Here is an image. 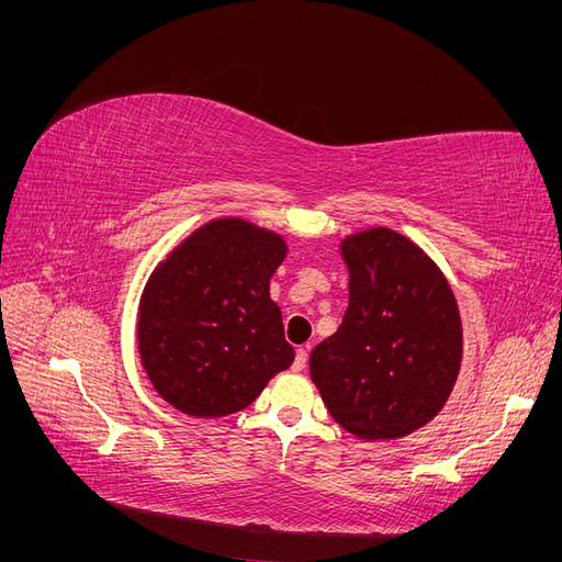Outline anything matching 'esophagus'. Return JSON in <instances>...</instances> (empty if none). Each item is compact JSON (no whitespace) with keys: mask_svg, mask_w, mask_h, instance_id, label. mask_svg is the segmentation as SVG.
Segmentation results:
<instances>
[{"mask_svg":"<svg viewBox=\"0 0 562 562\" xmlns=\"http://www.w3.org/2000/svg\"><path fill=\"white\" fill-rule=\"evenodd\" d=\"M307 359H310V347H300L295 351V361H293V370H302L304 366H307Z\"/></svg>","mask_w":562,"mask_h":562,"instance_id":"1","label":"esophagus"}]
</instances>
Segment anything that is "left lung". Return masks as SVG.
<instances>
[{"instance_id": "left-lung-1", "label": "left lung", "mask_w": 562, "mask_h": 562, "mask_svg": "<svg viewBox=\"0 0 562 562\" xmlns=\"http://www.w3.org/2000/svg\"><path fill=\"white\" fill-rule=\"evenodd\" d=\"M349 307L312 351V380L339 427L401 438L446 405L462 361V321L440 269L403 234L347 236Z\"/></svg>"}]
</instances>
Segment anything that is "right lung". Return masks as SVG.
I'll return each instance as SVG.
<instances>
[{"label":"right lung","mask_w":562,"mask_h":562,"mask_svg":"<svg viewBox=\"0 0 562 562\" xmlns=\"http://www.w3.org/2000/svg\"><path fill=\"white\" fill-rule=\"evenodd\" d=\"M283 258L279 234L220 217L155 269L140 300L138 349L164 401L192 417H225L293 363L269 297Z\"/></svg>","instance_id":"obj_1"}]
</instances>
